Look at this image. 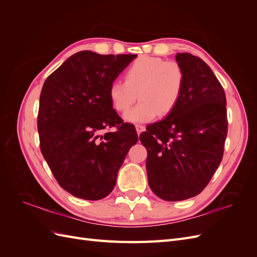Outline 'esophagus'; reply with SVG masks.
<instances>
[{"mask_svg":"<svg viewBox=\"0 0 257 257\" xmlns=\"http://www.w3.org/2000/svg\"><path fill=\"white\" fill-rule=\"evenodd\" d=\"M145 130H146V127L144 125H138V124L136 125V132H137L138 135H141Z\"/></svg>","mask_w":257,"mask_h":257,"instance_id":"obj_1","label":"esophagus"}]
</instances>
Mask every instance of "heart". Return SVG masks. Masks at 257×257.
Wrapping results in <instances>:
<instances>
[{
    "instance_id": "obj_1",
    "label": "heart",
    "mask_w": 257,
    "mask_h": 257,
    "mask_svg": "<svg viewBox=\"0 0 257 257\" xmlns=\"http://www.w3.org/2000/svg\"><path fill=\"white\" fill-rule=\"evenodd\" d=\"M185 75L177 62L142 56L130 65L124 81L113 80L108 88V97L114 110L125 112L135 103L137 94L142 102L132 108L124 120L146 123L172 112L181 98Z\"/></svg>"
}]
</instances>
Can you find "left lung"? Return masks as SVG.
<instances>
[{
    "mask_svg": "<svg viewBox=\"0 0 257 257\" xmlns=\"http://www.w3.org/2000/svg\"><path fill=\"white\" fill-rule=\"evenodd\" d=\"M184 89L165 119L139 136L146 147L148 183L167 201L184 200L203 191L223 158L227 135L226 96L212 69L198 57L178 52Z\"/></svg>",
    "mask_w": 257,
    "mask_h": 257,
    "instance_id": "1",
    "label": "left lung"
}]
</instances>
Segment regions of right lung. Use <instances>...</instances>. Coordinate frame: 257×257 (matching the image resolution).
Returning a JSON list of instances; mask_svg holds the SVG:
<instances>
[{
	"instance_id": "right-lung-1",
	"label": "right lung",
	"mask_w": 257,
	"mask_h": 257,
	"mask_svg": "<svg viewBox=\"0 0 257 257\" xmlns=\"http://www.w3.org/2000/svg\"><path fill=\"white\" fill-rule=\"evenodd\" d=\"M135 58L79 51L43 85L37 116L41 151L61 188L75 197L109 195L130 148L138 142L135 126L123 123L108 97L109 84ZM110 127L116 130L108 131Z\"/></svg>"
}]
</instances>
